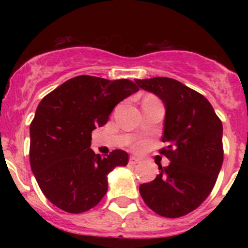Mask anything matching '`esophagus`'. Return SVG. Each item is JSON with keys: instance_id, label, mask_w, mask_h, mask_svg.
I'll use <instances>...</instances> for the list:
<instances>
[{"instance_id": "34e87169", "label": "esophagus", "mask_w": 248, "mask_h": 248, "mask_svg": "<svg viewBox=\"0 0 248 248\" xmlns=\"http://www.w3.org/2000/svg\"><path fill=\"white\" fill-rule=\"evenodd\" d=\"M140 162H141V160L139 157H136V156H130V158H129L130 164H138V163H140Z\"/></svg>"}]
</instances>
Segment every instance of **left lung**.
<instances>
[{
  "instance_id": "left-lung-1",
  "label": "left lung",
  "mask_w": 248,
  "mask_h": 248,
  "mask_svg": "<svg viewBox=\"0 0 248 248\" xmlns=\"http://www.w3.org/2000/svg\"><path fill=\"white\" fill-rule=\"evenodd\" d=\"M140 88L156 94L166 106L162 148L170 164L150 183L140 186L141 197L162 217L186 216L212 191L223 164V124L207 99L181 81L166 77L136 79Z\"/></svg>"
}]
</instances>
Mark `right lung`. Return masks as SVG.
<instances>
[{
    "label": "right lung",
    "mask_w": 248,
    "mask_h": 248,
    "mask_svg": "<svg viewBox=\"0 0 248 248\" xmlns=\"http://www.w3.org/2000/svg\"><path fill=\"white\" fill-rule=\"evenodd\" d=\"M138 91L128 79L78 76L42 99L30 124V166L53 205L81 213L106 195L107 175L115 167L127 166L128 154L116 149L101 157L90 148L92 132L107 124L119 102Z\"/></svg>",
    "instance_id": "right-lung-1"
}]
</instances>
